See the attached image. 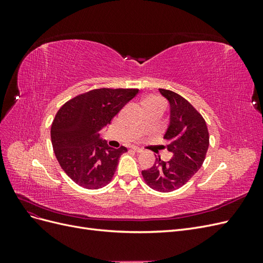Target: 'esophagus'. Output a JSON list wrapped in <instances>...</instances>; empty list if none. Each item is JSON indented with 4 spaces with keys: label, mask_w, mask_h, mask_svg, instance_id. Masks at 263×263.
Masks as SVG:
<instances>
[{
    "label": "esophagus",
    "mask_w": 263,
    "mask_h": 263,
    "mask_svg": "<svg viewBox=\"0 0 263 263\" xmlns=\"http://www.w3.org/2000/svg\"><path fill=\"white\" fill-rule=\"evenodd\" d=\"M130 149L134 151V153H137V154H140V153H142V150H141L140 148L136 147V146H132V147H130Z\"/></svg>",
    "instance_id": "obj_1"
}]
</instances>
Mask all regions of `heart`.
<instances>
[{
	"mask_svg": "<svg viewBox=\"0 0 263 263\" xmlns=\"http://www.w3.org/2000/svg\"><path fill=\"white\" fill-rule=\"evenodd\" d=\"M146 102H159V101H157L156 99H148Z\"/></svg>",
	"mask_w": 263,
	"mask_h": 263,
	"instance_id": "heart-1",
	"label": "heart"
}]
</instances>
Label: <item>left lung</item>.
<instances>
[{
    "label": "left lung",
    "instance_id": "1",
    "mask_svg": "<svg viewBox=\"0 0 263 263\" xmlns=\"http://www.w3.org/2000/svg\"><path fill=\"white\" fill-rule=\"evenodd\" d=\"M170 103V123L163 138L171 160L156 158L155 164L141 171L147 185L158 192H172L183 186L200 170L210 145L205 119L189 101L176 92L159 89Z\"/></svg>",
    "mask_w": 263,
    "mask_h": 263
}]
</instances>
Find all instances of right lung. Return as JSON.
Returning a JSON list of instances; mask_svg holds the SVG:
<instances>
[{"mask_svg":"<svg viewBox=\"0 0 263 263\" xmlns=\"http://www.w3.org/2000/svg\"><path fill=\"white\" fill-rule=\"evenodd\" d=\"M138 89H95L71 99L55 114L50 135L55 158L78 185L98 190L113 179L119 157L127 151L108 147L100 132Z\"/></svg>","mask_w":263,"mask_h":263,"instance_id":"obj_1","label":"right lung"}]
</instances>
